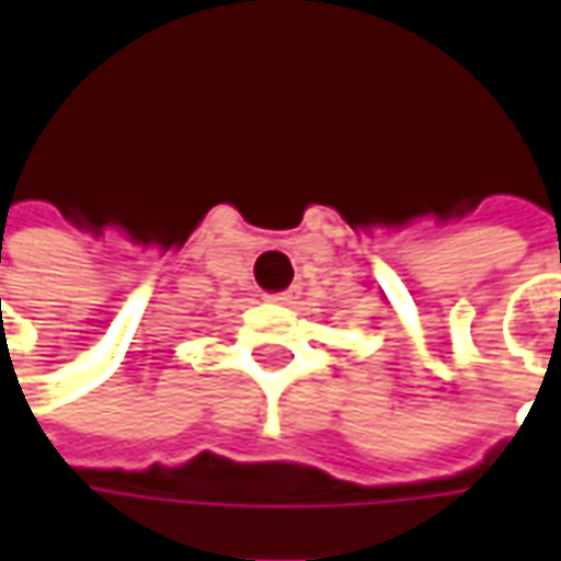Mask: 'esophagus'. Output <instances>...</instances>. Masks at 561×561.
I'll return each mask as SVG.
<instances>
[{"instance_id": "1", "label": "esophagus", "mask_w": 561, "mask_h": 561, "mask_svg": "<svg viewBox=\"0 0 561 561\" xmlns=\"http://www.w3.org/2000/svg\"><path fill=\"white\" fill-rule=\"evenodd\" d=\"M270 304H291L294 291H279V294H267Z\"/></svg>"}]
</instances>
